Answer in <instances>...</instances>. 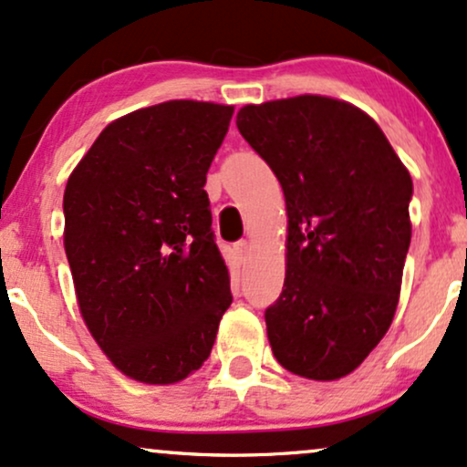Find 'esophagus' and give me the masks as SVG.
I'll return each mask as SVG.
<instances>
[{"label": "esophagus", "instance_id": "1", "mask_svg": "<svg viewBox=\"0 0 467 467\" xmlns=\"http://www.w3.org/2000/svg\"><path fill=\"white\" fill-rule=\"evenodd\" d=\"M234 251L240 260H246V257H249V251H251L249 240H238V243H234Z\"/></svg>", "mask_w": 467, "mask_h": 467}]
</instances>
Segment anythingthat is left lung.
Returning <instances> with one entry per match:
<instances>
[{
    "mask_svg": "<svg viewBox=\"0 0 467 467\" xmlns=\"http://www.w3.org/2000/svg\"><path fill=\"white\" fill-rule=\"evenodd\" d=\"M235 125L285 194V281L264 314L273 355L298 377H347L399 305L410 171L366 112L329 97L244 106Z\"/></svg>",
    "mask_w": 467,
    "mask_h": 467,
    "instance_id": "left-lung-1",
    "label": "left lung"
}]
</instances>
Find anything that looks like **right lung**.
<instances>
[{
  "label": "right lung",
  "instance_id": "obj_1",
  "mask_svg": "<svg viewBox=\"0 0 467 467\" xmlns=\"http://www.w3.org/2000/svg\"><path fill=\"white\" fill-rule=\"evenodd\" d=\"M234 108L166 101L108 125L65 190V251L79 312L140 383L199 370L232 305L203 190Z\"/></svg>",
  "mask_w": 467,
  "mask_h": 467
}]
</instances>
